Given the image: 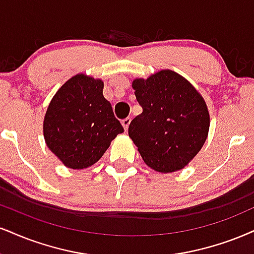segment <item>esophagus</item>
<instances>
[{
  "label": "esophagus",
  "instance_id": "34e87169",
  "mask_svg": "<svg viewBox=\"0 0 254 254\" xmlns=\"http://www.w3.org/2000/svg\"><path fill=\"white\" fill-rule=\"evenodd\" d=\"M130 121H132V118H129V117L126 118V119H124V120L121 121L122 126H124V128H125V130H127V129H128V126H129Z\"/></svg>",
  "mask_w": 254,
  "mask_h": 254
}]
</instances>
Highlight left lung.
<instances>
[{"label": "left lung", "mask_w": 254, "mask_h": 254, "mask_svg": "<svg viewBox=\"0 0 254 254\" xmlns=\"http://www.w3.org/2000/svg\"><path fill=\"white\" fill-rule=\"evenodd\" d=\"M142 113L128 134L146 165L161 173L185 167L201 149L209 128L202 96L186 79L165 69L133 81Z\"/></svg>", "instance_id": "left-lung-1"}]
</instances>
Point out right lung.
Returning a JSON list of instances; mask_svg holds the SVG:
<instances>
[{
  "label": "right lung",
  "mask_w": 254,
  "mask_h": 254,
  "mask_svg": "<svg viewBox=\"0 0 254 254\" xmlns=\"http://www.w3.org/2000/svg\"><path fill=\"white\" fill-rule=\"evenodd\" d=\"M102 89L101 80L77 74L58 90L47 109V146L73 170L99 161L112 140L124 132Z\"/></svg>",
  "instance_id": "1"
}]
</instances>
